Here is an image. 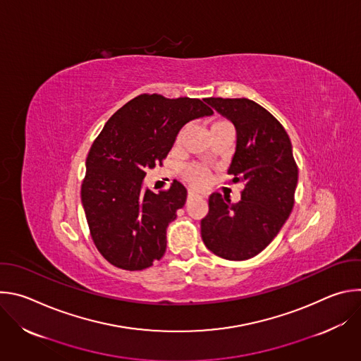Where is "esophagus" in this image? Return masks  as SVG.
<instances>
[{
    "label": "esophagus",
    "mask_w": 361,
    "mask_h": 361,
    "mask_svg": "<svg viewBox=\"0 0 361 361\" xmlns=\"http://www.w3.org/2000/svg\"><path fill=\"white\" fill-rule=\"evenodd\" d=\"M194 197H197V194H195V192H192V191H188L187 198H188V200H191V198H194Z\"/></svg>",
    "instance_id": "obj_1"
}]
</instances>
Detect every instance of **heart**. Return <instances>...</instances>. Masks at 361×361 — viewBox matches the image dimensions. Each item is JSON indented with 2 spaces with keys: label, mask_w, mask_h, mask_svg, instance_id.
I'll list each match as a JSON object with an SVG mask.
<instances>
[{
  "label": "heart",
  "mask_w": 361,
  "mask_h": 361,
  "mask_svg": "<svg viewBox=\"0 0 361 361\" xmlns=\"http://www.w3.org/2000/svg\"><path fill=\"white\" fill-rule=\"evenodd\" d=\"M227 124H228V123H226V121L216 120V121L212 123L210 131H214V130H217V128H221V127H224V126H227ZM183 135H184V130H181V131L178 133V135H177V138H176V142H177V144L181 141ZM181 176H183V180H184L188 185H191L192 188H197V190L205 188V187L209 185V183H210V173H209V170L205 169V167H202V166H198V164H190V166L184 167Z\"/></svg>",
  "instance_id": "b5f03b06"
}]
</instances>
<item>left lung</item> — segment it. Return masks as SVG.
<instances>
[{
	"label": "left lung",
	"mask_w": 361,
	"mask_h": 361,
	"mask_svg": "<svg viewBox=\"0 0 361 361\" xmlns=\"http://www.w3.org/2000/svg\"><path fill=\"white\" fill-rule=\"evenodd\" d=\"M204 101L235 127L228 174L231 183H241L244 190L235 204L219 192L210 195L201 237L221 259L248 260L273 241L293 210L298 170L291 141L280 121L248 98Z\"/></svg>",
	"instance_id": "8db88e82"
}]
</instances>
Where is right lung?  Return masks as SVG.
I'll return each instance as SVG.
<instances>
[{"label": "right lung", "mask_w": 361, "mask_h": 361, "mask_svg": "<svg viewBox=\"0 0 361 361\" xmlns=\"http://www.w3.org/2000/svg\"><path fill=\"white\" fill-rule=\"evenodd\" d=\"M212 114L204 99L141 94L101 130L85 161L81 201L92 241L109 263L137 271L164 255L167 227L184 207L187 190L174 180L159 194L142 191V180L163 164L188 121Z\"/></svg>", "instance_id": "right-lung-1"}]
</instances>
